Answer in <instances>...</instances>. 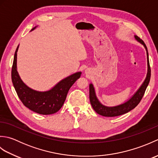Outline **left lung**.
<instances>
[{
    "label": "left lung",
    "mask_w": 158,
    "mask_h": 158,
    "mask_svg": "<svg viewBox=\"0 0 158 158\" xmlns=\"http://www.w3.org/2000/svg\"><path fill=\"white\" fill-rule=\"evenodd\" d=\"M135 39L137 41H139L141 44H143L147 50V64H148V73H147V75L145 81L143 82V85L140 86V88L139 89L135 94L134 95L132 98H131L128 101L126 102L125 103L122 104V105L113 106V107H109L105 106L102 105L100 103L98 100L97 99L96 96V94L94 91V88L93 85H89V100L90 103L93 107L94 110L99 114L100 115L105 116V117H115L122 115L123 114H125L127 112L130 111L131 110L135 109V107L139 105L140 100L143 98L144 96V94L145 92V90L147 89V87L148 85L150 78H151V68L149 65V55L148 52H147V46L145 44V43L141 39H140L139 36H135Z\"/></svg>",
    "instance_id": "left-lung-1"
}]
</instances>
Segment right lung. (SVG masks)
I'll return each instance as SVG.
<instances>
[{
	"label": "right lung",
	"instance_id": "1",
	"mask_svg": "<svg viewBox=\"0 0 158 158\" xmlns=\"http://www.w3.org/2000/svg\"><path fill=\"white\" fill-rule=\"evenodd\" d=\"M36 27L33 28V31ZM17 48L11 69V79L19 98L23 105L32 111L41 115L53 114L61 109L67 94L74 83L81 76V72L76 73L60 81L53 88L47 92H37L31 89L20 79L17 71Z\"/></svg>",
	"mask_w": 158,
	"mask_h": 158
}]
</instances>
